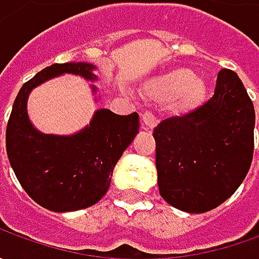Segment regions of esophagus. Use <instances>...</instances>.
<instances>
[{"label": "esophagus", "instance_id": "1", "mask_svg": "<svg viewBox=\"0 0 259 259\" xmlns=\"http://www.w3.org/2000/svg\"><path fill=\"white\" fill-rule=\"evenodd\" d=\"M141 121H143V128H144L145 131H151L157 125V122H158V119L151 112H148V111H145L144 114L141 115Z\"/></svg>", "mask_w": 259, "mask_h": 259}]
</instances>
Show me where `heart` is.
<instances>
[{
  "label": "heart",
  "mask_w": 259,
  "mask_h": 259,
  "mask_svg": "<svg viewBox=\"0 0 259 259\" xmlns=\"http://www.w3.org/2000/svg\"><path fill=\"white\" fill-rule=\"evenodd\" d=\"M143 94L158 104L173 101L176 108H183L197 102L204 94V83L193 77L187 69H176L164 75L148 79L143 85Z\"/></svg>",
  "instance_id": "b5f03b06"
}]
</instances>
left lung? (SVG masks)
I'll use <instances>...</instances> for the list:
<instances>
[{"label":"left lung","instance_id":"left-lung-1","mask_svg":"<svg viewBox=\"0 0 259 259\" xmlns=\"http://www.w3.org/2000/svg\"><path fill=\"white\" fill-rule=\"evenodd\" d=\"M254 126V104L241 79L222 69L207 102L154 128L161 197L189 213H203L224 203L251 167Z\"/></svg>","mask_w":259,"mask_h":259}]
</instances>
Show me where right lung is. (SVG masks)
I'll list each match as a JSON object with an SVG mask.
<instances>
[{
  "label": "right lung",
  "mask_w": 259,
  "mask_h": 259,
  "mask_svg": "<svg viewBox=\"0 0 259 259\" xmlns=\"http://www.w3.org/2000/svg\"><path fill=\"white\" fill-rule=\"evenodd\" d=\"M94 69L85 62L43 69L20 89L7 124V154L18 182L35 203L53 212L98 203L109 189L115 164L138 134L137 112L118 115L109 109H98L89 125L73 135L43 134L31 124L27 101L35 86L63 73L96 80Z\"/></svg>",
  "instance_id": "add662e5"
}]
</instances>
